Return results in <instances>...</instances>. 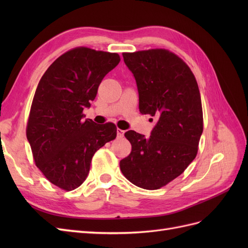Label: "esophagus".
<instances>
[{"mask_svg": "<svg viewBox=\"0 0 248 248\" xmlns=\"http://www.w3.org/2000/svg\"><path fill=\"white\" fill-rule=\"evenodd\" d=\"M124 130H122V129H117V136H118V138H123L124 137Z\"/></svg>", "mask_w": 248, "mask_h": 248, "instance_id": "esophagus-1", "label": "esophagus"}]
</instances>
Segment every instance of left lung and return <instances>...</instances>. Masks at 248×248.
I'll return each instance as SVG.
<instances>
[{
    "mask_svg": "<svg viewBox=\"0 0 248 248\" xmlns=\"http://www.w3.org/2000/svg\"><path fill=\"white\" fill-rule=\"evenodd\" d=\"M123 59L137 81L140 114L155 117L156 124L149 138L125 132L132 150L120 169L132 184L158 189L197 156L202 133L199 86L189 67L169 50L124 52Z\"/></svg>",
    "mask_w": 248,
    "mask_h": 248,
    "instance_id": "left-lung-1",
    "label": "left lung"
}]
</instances>
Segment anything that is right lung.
Here are the masks:
<instances>
[{"mask_svg": "<svg viewBox=\"0 0 248 248\" xmlns=\"http://www.w3.org/2000/svg\"><path fill=\"white\" fill-rule=\"evenodd\" d=\"M120 62L118 54L78 47L65 52L37 86L27 125L34 160L48 181L70 191L89 175L97 150L117 137L112 123L84 120L101 80Z\"/></svg>", "mask_w": 248, "mask_h": 248, "instance_id": "add662e5", "label": "right lung"}]
</instances>
